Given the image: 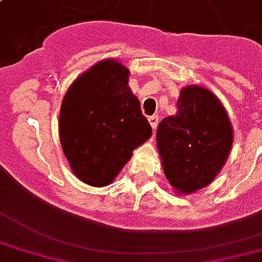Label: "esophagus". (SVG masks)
<instances>
[{
  "mask_svg": "<svg viewBox=\"0 0 262 262\" xmlns=\"http://www.w3.org/2000/svg\"><path fill=\"white\" fill-rule=\"evenodd\" d=\"M148 122L149 125H151V127H152V130L155 132L157 130V126H158V117H155V115H152V117L148 118Z\"/></svg>",
  "mask_w": 262,
  "mask_h": 262,
  "instance_id": "esophagus-1",
  "label": "esophagus"
}]
</instances>
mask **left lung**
I'll return each instance as SVG.
<instances>
[{"mask_svg":"<svg viewBox=\"0 0 262 262\" xmlns=\"http://www.w3.org/2000/svg\"><path fill=\"white\" fill-rule=\"evenodd\" d=\"M233 129L211 91L189 85L180 91L177 114L158 125L163 171L177 193H193L215 179L228 159Z\"/></svg>","mask_w":262,"mask_h":262,"instance_id":"1","label":"left lung"}]
</instances>
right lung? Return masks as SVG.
Segmentation results:
<instances>
[{
  "label": "right lung",
  "instance_id": "right-lung-1",
  "mask_svg": "<svg viewBox=\"0 0 262 262\" xmlns=\"http://www.w3.org/2000/svg\"><path fill=\"white\" fill-rule=\"evenodd\" d=\"M130 71L101 60L71 83L59 115V137L71 170L92 187L113 183L152 129L129 88Z\"/></svg>",
  "mask_w": 262,
  "mask_h": 262
}]
</instances>
